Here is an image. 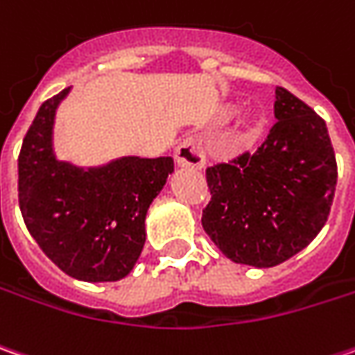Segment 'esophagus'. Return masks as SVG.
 Instances as JSON below:
<instances>
[{"instance_id":"34e87169","label":"esophagus","mask_w":355,"mask_h":355,"mask_svg":"<svg viewBox=\"0 0 355 355\" xmlns=\"http://www.w3.org/2000/svg\"><path fill=\"white\" fill-rule=\"evenodd\" d=\"M175 163L180 168H190V171H200L206 165V157L202 153L200 145L194 137H187L175 151Z\"/></svg>"}]
</instances>
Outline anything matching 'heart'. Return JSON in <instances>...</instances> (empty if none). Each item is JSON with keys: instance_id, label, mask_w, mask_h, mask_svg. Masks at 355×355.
Wrapping results in <instances>:
<instances>
[{"instance_id": "obj_1", "label": "heart", "mask_w": 355, "mask_h": 355, "mask_svg": "<svg viewBox=\"0 0 355 355\" xmlns=\"http://www.w3.org/2000/svg\"><path fill=\"white\" fill-rule=\"evenodd\" d=\"M234 112H236V107H234V105H226V107H224V116L226 117L232 116ZM261 121H263L261 117L253 114V116L245 121V133H243V135H245V137H255V133H257L259 128H261Z\"/></svg>"}]
</instances>
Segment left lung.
Returning <instances> with one entry per match:
<instances>
[{"label":"left lung","mask_w":355,"mask_h":355,"mask_svg":"<svg viewBox=\"0 0 355 355\" xmlns=\"http://www.w3.org/2000/svg\"><path fill=\"white\" fill-rule=\"evenodd\" d=\"M275 117L255 153L206 171L204 232L227 259L257 269L287 261L318 236L338 180L322 117L285 88L275 90Z\"/></svg>","instance_id":"8db88e82"}]
</instances>
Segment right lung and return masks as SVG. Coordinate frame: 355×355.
<instances>
[{
    "label": "right lung",
    "mask_w": 355,
    "mask_h": 355,
    "mask_svg": "<svg viewBox=\"0 0 355 355\" xmlns=\"http://www.w3.org/2000/svg\"><path fill=\"white\" fill-rule=\"evenodd\" d=\"M70 92L46 100L19 153V208L60 271L88 283L128 277L145 245V216L175 171L171 157H119L78 166L55 153V119Z\"/></svg>",
    "instance_id": "add662e5"
}]
</instances>
